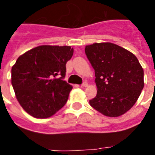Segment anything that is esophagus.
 <instances>
[{"label": "esophagus", "mask_w": 155, "mask_h": 155, "mask_svg": "<svg viewBox=\"0 0 155 155\" xmlns=\"http://www.w3.org/2000/svg\"><path fill=\"white\" fill-rule=\"evenodd\" d=\"M87 82H84L82 84H81V87H87Z\"/></svg>", "instance_id": "esophagus-1"}]
</instances>
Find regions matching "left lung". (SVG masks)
Here are the masks:
<instances>
[{"instance_id":"obj_1","label":"left lung","mask_w":155,"mask_h":155,"mask_svg":"<svg viewBox=\"0 0 155 155\" xmlns=\"http://www.w3.org/2000/svg\"><path fill=\"white\" fill-rule=\"evenodd\" d=\"M85 54L95 71L97 87L90 105L110 117L130 110L144 87V71L137 57L110 42L86 46Z\"/></svg>"}]
</instances>
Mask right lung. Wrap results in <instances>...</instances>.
<instances>
[{
    "mask_svg": "<svg viewBox=\"0 0 155 155\" xmlns=\"http://www.w3.org/2000/svg\"><path fill=\"white\" fill-rule=\"evenodd\" d=\"M73 48L40 46L25 52L12 68V85L23 109L36 118H47L65 105L72 87L64 80Z\"/></svg>",
    "mask_w": 155,
    "mask_h": 155,
    "instance_id": "add662e5",
    "label": "right lung"
}]
</instances>
